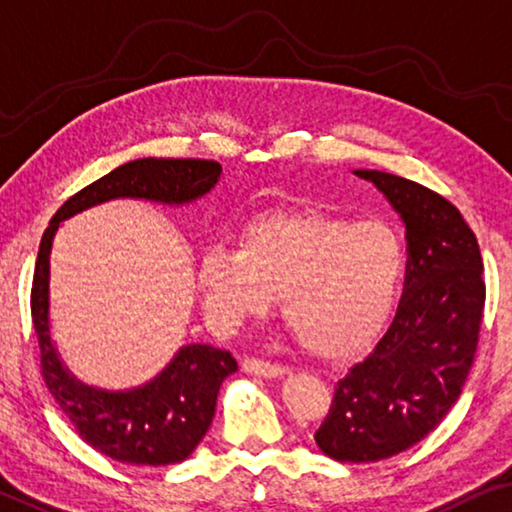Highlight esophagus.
Returning a JSON list of instances; mask_svg holds the SVG:
<instances>
[{
    "label": "esophagus",
    "mask_w": 512,
    "mask_h": 512,
    "mask_svg": "<svg viewBox=\"0 0 512 512\" xmlns=\"http://www.w3.org/2000/svg\"><path fill=\"white\" fill-rule=\"evenodd\" d=\"M243 371L255 373V376H262V378H280L287 373L285 366L264 362V359H257V357L243 359Z\"/></svg>",
    "instance_id": "34e87169"
}]
</instances>
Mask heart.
Instances as JSON below:
<instances>
[{
	"instance_id": "heart-1",
	"label": "heart",
	"mask_w": 512,
	"mask_h": 512,
	"mask_svg": "<svg viewBox=\"0 0 512 512\" xmlns=\"http://www.w3.org/2000/svg\"><path fill=\"white\" fill-rule=\"evenodd\" d=\"M403 271L406 248L387 222L278 213L250 222L239 248H206L197 287L204 311L225 327L264 313L278 294L299 343L336 357L380 329Z\"/></svg>"
}]
</instances>
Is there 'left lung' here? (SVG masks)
<instances>
[{"label":"left lung","instance_id":"left-lung-1","mask_svg":"<svg viewBox=\"0 0 512 512\" xmlns=\"http://www.w3.org/2000/svg\"><path fill=\"white\" fill-rule=\"evenodd\" d=\"M406 227L403 297L390 329L334 385L315 443L336 462H378L434 431L462 394L478 350L485 280L478 239L429 187L357 169Z\"/></svg>","mask_w":512,"mask_h":512}]
</instances>
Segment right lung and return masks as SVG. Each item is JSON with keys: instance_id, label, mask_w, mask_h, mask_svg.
I'll list each match as a JSON object with an SVG mask.
<instances>
[{"instance_id": "obj_1", "label": "right lung", "mask_w": 512, "mask_h": 512, "mask_svg": "<svg viewBox=\"0 0 512 512\" xmlns=\"http://www.w3.org/2000/svg\"><path fill=\"white\" fill-rule=\"evenodd\" d=\"M222 167L213 160H157L122 164L57 208L43 232L32 283V322L48 392L78 436L102 455L132 466L178 464L194 452L215 415L222 380L239 371L232 352L204 343L183 345L146 385L99 390L71 376L50 338V250L60 222L111 199H146L183 206L211 192Z\"/></svg>"}]
</instances>
